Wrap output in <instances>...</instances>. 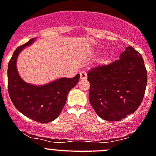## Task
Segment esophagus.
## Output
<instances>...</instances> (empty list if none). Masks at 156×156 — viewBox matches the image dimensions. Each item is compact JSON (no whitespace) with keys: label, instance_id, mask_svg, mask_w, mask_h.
Here are the masks:
<instances>
[{"label":"esophagus","instance_id":"obj_1","mask_svg":"<svg viewBox=\"0 0 156 156\" xmlns=\"http://www.w3.org/2000/svg\"><path fill=\"white\" fill-rule=\"evenodd\" d=\"M80 80H86L87 78V73L84 71H81L80 73Z\"/></svg>","mask_w":156,"mask_h":156}]
</instances>
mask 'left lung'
Returning a JSON list of instances; mask_svg holds the SVG:
<instances>
[{
  "label": "left lung",
  "instance_id": "1",
  "mask_svg": "<svg viewBox=\"0 0 156 156\" xmlns=\"http://www.w3.org/2000/svg\"><path fill=\"white\" fill-rule=\"evenodd\" d=\"M89 101L95 112L107 121H119L133 113L142 102L147 70L140 53L131 46L119 60L91 69Z\"/></svg>",
  "mask_w": 156,
  "mask_h": 156
}]
</instances>
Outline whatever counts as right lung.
<instances>
[{
	"instance_id": "add662e5",
	"label": "right lung",
	"mask_w": 156,
	"mask_h": 156,
	"mask_svg": "<svg viewBox=\"0 0 156 156\" xmlns=\"http://www.w3.org/2000/svg\"><path fill=\"white\" fill-rule=\"evenodd\" d=\"M34 41L35 38H33L18 47L8 62V94L15 107L21 113L36 122L47 123L57 119L60 115L68 93L79 81L80 74L73 78H60L42 86L25 82L19 75L16 61L20 51Z\"/></svg>"
}]
</instances>
